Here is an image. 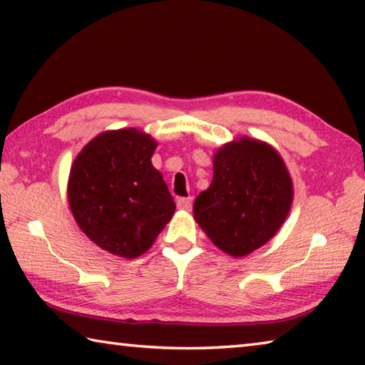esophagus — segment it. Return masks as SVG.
<instances>
[{
	"label": "esophagus",
	"mask_w": 365,
	"mask_h": 365,
	"mask_svg": "<svg viewBox=\"0 0 365 365\" xmlns=\"http://www.w3.org/2000/svg\"><path fill=\"white\" fill-rule=\"evenodd\" d=\"M191 204H192V199L191 197H178L177 199V209L178 210L190 212L191 210Z\"/></svg>",
	"instance_id": "esophagus-1"
}]
</instances>
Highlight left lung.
<instances>
[{
    "mask_svg": "<svg viewBox=\"0 0 365 365\" xmlns=\"http://www.w3.org/2000/svg\"><path fill=\"white\" fill-rule=\"evenodd\" d=\"M292 197L294 187L280 153L267 142L242 135L213 155L212 183L199 192L192 212L213 245L242 258L278 232Z\"/></svg>",
    "mask_w": 365,
    "mask_h": 365,
    "instance_id": "8db88e82",
    "label": "left lung"
}]
</instances>
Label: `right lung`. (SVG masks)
I'll use <instances>...</instances> for the list:
<instances>
[{"label": "right lung", "mask_w": 365, "mask_h": 365, "mask_svg": "<svg viewBox=\"0 0 365 365\" xmlns=\"http://www.w3.org/2000/svg\"><path fill=\"white\" fill-rule=\"evenodd\" d=\"M158 142L135 130L104 131L71 166L69 209L95 244L134 259L153 245L175 212L174 199L152 156Z\"/></svg>", "instance_id": "1"}]
</instances>
